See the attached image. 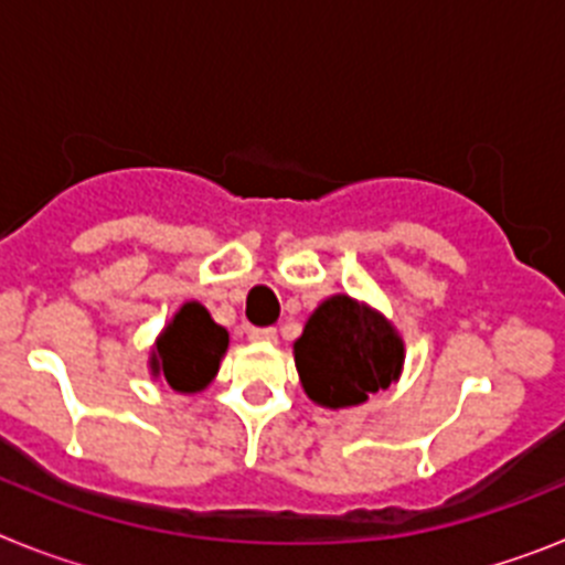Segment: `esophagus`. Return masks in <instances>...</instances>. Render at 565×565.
<instances>
[{"instance_id": "34e87169", "label": "esophagus", "mask_w": 565, "mask_h": 565, "mask_svg": "<svg viewBox=\"0 0 565 565\" xmlns=\"http://www.w3.org/2000/svg\"><path fill=\"white\" fill-rule=\"evenodd\" d=\"M248 339L257 344H274L277 342V331H274V328H252V331H248Z\"/></svg>"}]
</instances>
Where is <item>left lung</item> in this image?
I'll list each match as a JSON object with an SVG mask.
<instances>
[{"label":"left lung","mask_w":565,"mask_h":565,"mask_svg":"<svg viewBox=\"0 0 565 565\" xmlns=\"http://www.w3.org/2000/svg\"><path fill=\"white\" fill-rule=\"evenodd\" d=\"M306 396L328 411L359 407L387 391L404 367V339L391 319L348 294L322 299L294 342Z\"/></svg>","instance_id":"1"}]
</instances>
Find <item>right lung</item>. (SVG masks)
I'll return each instance as SVG.
<instances>
[{
    "mask_svg": "<svg viewBox=\"0 0 565 565\" xmlns=\"http://www.w3.org/2000/svg\"><path fill=\"white\" fill-rule=\"evenodd\" d=\"M226 351V328L214 322L206 306L189 299L154 339L149 351V373L158 382H167L174 393L192 396L212 384Z\"/></svg>",
    "mask_w": 565,
    "mask_h": 565,
    "instance_id": "1",
    "label": "right lung"
}]
</instances>
